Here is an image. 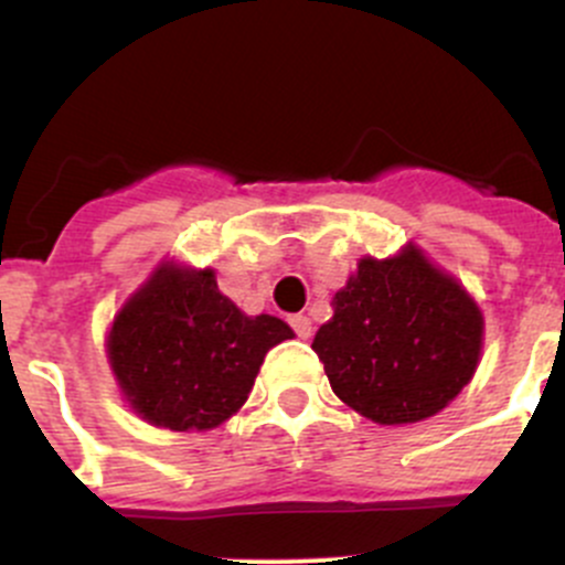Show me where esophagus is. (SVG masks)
I'll return each mask as SVG.
<instances>
[{
    "mask_svg": "<svg viewBox=\"0 0 565 565\" xmlns=\"http://www.w3.org/2000/svg\"><path fill=\"white\" fill-rule=\"evenodd\" d=\"M289 324H292L295 328V333H298V339H311V319L306 317V315H295V317H289Z\"/></svg>",
    "mask_w": 565,
    "mask_h": 565,
    "instance_id": "1",
    "label": "esophagus"
}]
</instances>
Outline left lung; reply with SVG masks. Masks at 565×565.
Segmentation results:
<instances>
[{"label": "left lung", "mask_w": 565, "mask_h": 565, "mask_svg": "<svg viewBox=\"0 0 565 565\" xmlns=\"http://www.w3.org/2000/svg\"><path fill=\"white\" fill-rule=\"evenodd\" d=\"M311 347L347 407L380 426L418 424L476 374L483 315L459 278L407 243L358 262Z\"/></svg>", "instance_id": "obj_1"}]
</instances>
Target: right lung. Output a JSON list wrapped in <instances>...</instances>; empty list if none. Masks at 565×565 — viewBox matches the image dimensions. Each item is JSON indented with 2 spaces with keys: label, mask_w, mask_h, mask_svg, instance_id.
Instances as JSON below:
<instances>
[{
  "label": "right lung",
  "mask_w": 565,
  "mask_h": 565,
  "mask_svg": "<svg viewBox=\"0 0 565 565\" xmlns=\"http://www.w3.org/2000/svg\"><path fill=\"white\" fill-rule=\"evenodd\" d=\"M292 335L284 319L243 315L213 267L161 259L114 315L106 358L141 420L207 431L246 404L267 352Z\"/></svg>",
  "instance_id": "1"
}]
</instances>
